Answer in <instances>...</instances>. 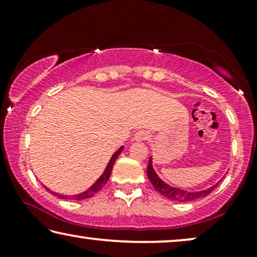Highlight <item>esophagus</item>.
Instances as JSON below:
<instances>
[{
	"label": "esophagus",
	"instance_id": "obj_1",
	"mask_svg": "<svg viewBox=\"0 0 257 257\" xmlns=\"http://www.w3.org/2000/svg\"><path fill=\"white\" fill-rule=\"evenodd\" d=\"M149 132L144 131V130H142V131H138L135 133V137H133V140L135 142H145V140L149 139Z\"/></svg>",
	"mask_w": 257,
	"mask_h": 257
}]
</instances>
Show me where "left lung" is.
<instances>
[{
    "instance_id": "1",
    "label": "left lung",
    "mask_w": 257,
    "mask_h": 257,
    "mask_svg": "<svg viewBox=\"0 0 257 257\" xmlns=\"http://www.w3.org/2000/svg\"><path fill=\"white\" fill-rule=\"evenodd\" d=\"M147 177H149L151 184L153 185V187L156 188L161 195H164L165 198L172 200V201H178V202H189V201H194V200L205 198V196L208 195L209 193H212L213 189L220 184L221 180H222V179H221V180L217 181L215 185L210 186L209 188L202 189V191L189 192L178 187H173V186L166 184V182H165L163 179L157 174V172L154 171L152 157H150V160H149V166H147Z\"/></svg>"
}]
</instances>
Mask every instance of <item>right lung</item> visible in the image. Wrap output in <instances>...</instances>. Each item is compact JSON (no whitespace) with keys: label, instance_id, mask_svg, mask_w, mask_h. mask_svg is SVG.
I'll list each match as a JSON object with an SVG mask.
<instances>
[{"label":"right lung","instance_id":"add662e5","mask_svg":"<svg viewBox=\"0 0 257 257\" xmlns=\"http://www.w3.org/2000/svg\"><path fill=\"white\" fill-rule=\"evenodd\" d=\"M124 150V146H120L119 149L115 151L113 153V156L111 157L110 161H108L106 168H105L103 174L100 175L99 178L97 179V181L94 182V184L91 186L86 189V191H84L82 193H79V194H75V195H64V194H59V193H56V192H52L50 189L47 188V191H49L51 193V194H54L56 196H58L59 199H64V200H83V199H89V198H92V196L96 194L98 191H100L101 188L104 187L105 184H106L108 178H110L111 175V172H112V167H113V164L115 163V160H117V158L119 157V154L121 153V151Z\"/></svg>","mask_w":257,"mask_h":257}]
</instances>
